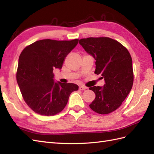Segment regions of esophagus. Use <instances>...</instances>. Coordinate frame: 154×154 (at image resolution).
I'll return each instance as SVG.
<instances>
[{"instance_id":"1","label":"esophagus","mask_w":154,"mask_h":154,"mask_svg":"<svg viewBox=\"0 0 154 154\" xmlns=\"http://www.w3.org/2000/svg\"><path fill=\"white\" fill-rule=\"evenodd\" d=\"M79 90H85V89H87V88L85 87V86H84V85H81V86H79Z\"/></svg>"}]
</instances>
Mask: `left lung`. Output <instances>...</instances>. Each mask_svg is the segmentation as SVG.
I'll return each mask as SVG.
<instances>
[{
    "label": "left lung",
    "instance_id": "left-lung-1",
    "mask_svg": "<svg viewBox=\"0 0 154 154\" xmlns=\"http://www.w3.org/2000/svg\"><path fill=\"white\" fill-rule=\"evenodd\" d=\"M79 43L96 60L94 73L100 75L103 87L89 88L96 94L89 106L100 114L116 110L132 89V60L127 49L119 42L106 37L81 39Z\"/></svg>",
    "mask_w": 154,
    "mask_h": 154
}]
</instances>
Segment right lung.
Here are the masks:
<instances>
[{
  "label": "right lung",
  "instance_id": "right-lung-1",
  "mask_svg": "<svg viewBox=\"0 0 154 154\" xmlns=\"http://www.w3.org/2000/svg\"><path fill=\"white\" fill-rule=\"evenodd\" d=\"M79 40L47 39L34 42L20 55L16 80L24 101L35 113L53 116L66 106L70 94L79 89L74 83L55 82L53 71L61 69L65 57Z\"/></svg>",
  "mask_w": 154,
  "mask_h": 154
}]
</instances>
